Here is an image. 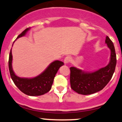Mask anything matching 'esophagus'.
Here are the masks:
<instances>
[{"mask_svg":"<svg viewBox=\"0 0 122 122\" xmlns=\"http://www.w3.org/2000/svg\"><path fill=\"white\" fill-rule=\"evenodd\" d=\"M70 61H71V58H70V56H67L64 58V62L65 64H68L70 62Z\"/></svg>","mask_w":122,"mask_h":122,"instance_id":"1","label":"esophagus"}]
</instances>
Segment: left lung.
Listing matches in <instances>:
<instances>
[{
	"instance_id": "left-lung-1",
	"label": "left lung",
	"mask_w": 122,
	"mask_h": 122,
	"mask_svg": "<svg viewBox=\"0 0 122 122\" xmlns=\"http://www.w3.org/2000/svg\"><path fill=\"white\" fill-rule=\"evenodd\" d=\"M105 42L111 51L107 66L93 72H86L76 67H70L71 87L78 94L88 95L99 92L111 80L116 65V55L113 43L107 36Z\"/></svg>"
}]
</instances>
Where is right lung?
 Masks as SVG:
<instances>
[{"label":"right lung","mask_w":122,"mask_h":122,"mask_svg":"<svg viewBox=\"0 0 122 122\" xmlns=\"http://www.w3.org/2000/svg\"><path fill=\"white\" fill-rule=\"evenodd\" d=\"M28 28L18 35L16 39L24 36L30 29ZM12 55L10 50L9 58V69L10 75L13 83L22 93L30 96H41L48 93L51 90L54 77L60 67L63 66V62L55 61L52 62L47 68L37 77L32 78H20L15 75L12 70Z\"/></svg>","instance_id":"add662e5"}]
</instances>
